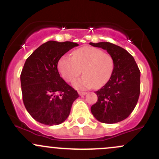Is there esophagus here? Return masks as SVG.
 Returning <instances> with one entry per match:
<instances>
[{"label":"esophagus","mask_w":159,"mask_h":159,"mask_svg":"<svg viewBox=\"0 0 159 159\" xmlns=\"http://www.w3.org/2000/svg\"><path fill=\"white\" fill-rule=\"evenodd\" d=\"M78 94L80 95V96H85L86 94H87V93L86 92H81V91H79V92H78Z\"/></svg>","instance_id":"1"}]
</instances>
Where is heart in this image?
<instances>
[{"instance_id": "heart-1", "label": "heart", "mask_w": 159, "mask_h": 159, "mask_svg": "<svg viewBox=\"0 0 159 159\" xmlns=\"http://www.w3.org/2000/svg\"><path fill=\"white\" fill-rule=\"evenodd\" d=\"M57 66L61 75L68 82L74 81L83 72L84 75L74 82L76 88H98L111 79L114 69V60L108 53L86 46L75 51L72 57H62Z\"/></svg>"}]
</instances>
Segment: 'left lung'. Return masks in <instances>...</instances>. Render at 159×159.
Returning a JSON list of instances; mask_svg holds the SVG:
<instances>
[{"label":"left lung","mask_w":159,"mask_h":159,"mask_svg":"<svg viewBox=\"0 0 159 159\" xmlns=\"http://www.w3.org/2000/svg\"><path fill=\"white\" fill-rule=\"evenodd\" d=\"M90 45L106 50L114 60L111 79L95 92L98 101L91 107L96 120L116 123L126 119L135 107L140 90V72L134 57L121 47L107 42Z\"/></svg>","instance_id":"left-lung-1"}]
</instances>
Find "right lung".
<instances>
[{"label":"right lung","mask_w":159,"mask_h":159,"mask_svg":"<svg viewBox=\"0 0 159 159\" xmlns=\"http://www.w3.org/2000/svg\"><path fill=\"white\" fill-rule=\"evenodd\" d=\"M78 44L48 41L25 61L21 73L23 102L34 120L45 125H59L70 114L78 93L60 76L61 57Z\"/></svg>","instance_id":"obj_1"}]
</instances>
